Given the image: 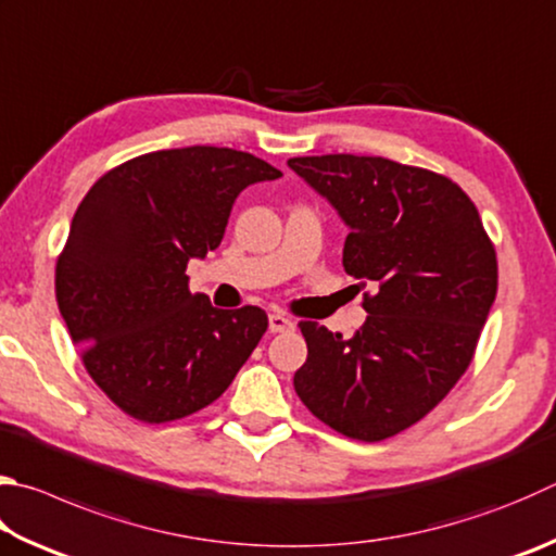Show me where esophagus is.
Instances as JSON below:
<instances>
[{
	"label": "esophagus",
	"instance_id": "esophagus-1",
	"mask_svg": "<svg viewBox=\"0 0 556 556\" xmlns=\"http://www.w3.org/2000/svg\"><path fill=\"white\" fill-rule=\"evenodd\" d=\"M294 328V320H291L289 316H285V313H269V330L271 332H285V330H291Z\"/></svg>",
	"mask_w": 556,
	"mask_h": 556
}]
</instances>
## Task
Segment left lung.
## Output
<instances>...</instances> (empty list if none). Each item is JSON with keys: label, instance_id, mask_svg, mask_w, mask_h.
Returning a JSON list of instances; mask_svg holds the SVG:
<instances>
[{"label": "left lung", "instance_id": "1", "mask_svg": "<svg viewBox=\"0 0 556 556\" xmlns=\"http://www.w3.org/2000/svg\"><path fill=\"white\" fill-rule=\"evenodd\" d=\"M350 233L342 267L365 291L350 340L301 320L304 406L340 435L381 442L426 418L469 369L498 289V260L473 201L432 169L369 155L291 157Z\"/></svg>", "mask_w": 556, "mask_h": 556}]
</instances>
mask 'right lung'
Returning <instances> with one entry per match:
<instances>
[{"label":"right lung","instance_id":"add662e5","mask_svg":"<svg viewBox=\"0 0 556 556\" xmlns=\"http://www.w3.org/2000/svg\"><path fill=\"white\" fill-rule=\"evenodd\" d=\"M277 177L243 150H155L109 169L77 206L58 308L87 375L126 416L160 426L206 408L265 336V311L214 308L185 269L220 245L240 191Z\"/></svg>","mask_w":556,"mask_h":556}]
</instances>
